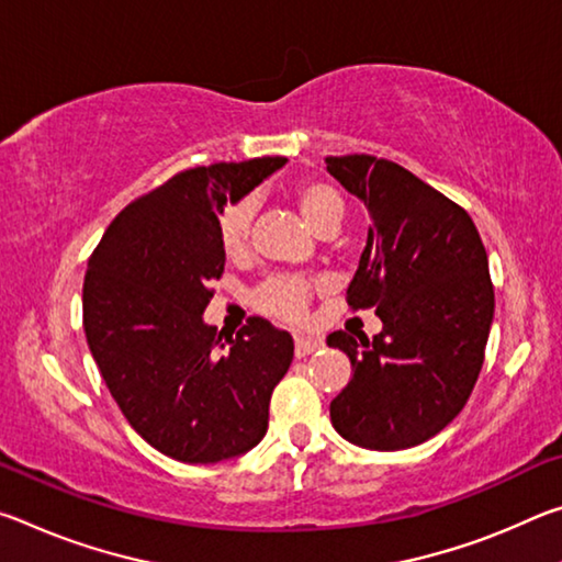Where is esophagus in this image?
<instances>
[{
  "mask_svg": "<svg viewBox=\"0 0 562 562\" xmlns=\"http://www.w3.org/2000/svg\"><path fill=\"white\" fill-rule=\"evenodd\" d=\"M322 347H325V341L317 339V337H307V335L294 337V355H297L300 359L312 355V351H317Z\"/></svg>",
  "mask_w": 562,
  "mask_h": 562,
  "instance_id": "esophagus-1",
  "label": "esophagus"
}]
</instances>
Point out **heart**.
I'll list each match as a JSON object with an SVG mask.
<instances>
[{
	"instance_id": "heart-1",
	"label": "heart",
	"mask_w": 562,
	"mask_h": 562,
	"mask_svg": "<svg viewBox=\"0 0 562 562\" xmlns=\"http://www.w3.org/2000/svg\"><path fill=\"white\" fill-rule=\"evenodd\" d=\"M294 205L300 207L312 231L317 235L325 231H337L345 217V201L335 188L322 183V180H304L294 188ZM250 221H252V205L250 201H237L227 205L221 221H217V235H221V245L227 255L243 250L250 235ZM310 300V284L300 278H272L255 292V307L265 315L278 319H302L304 310H307Z\"/></svg>"
}]
</instances>
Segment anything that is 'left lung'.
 I'll return each instance as SVG.
<instances>
[{"label": "left lung", "instance_id": "1", "mask_svg": "<svg viewBox=\"0 0 562 562\" xmlns=\"http://www.w3.org/2000/svg\"><path fill=\"white\" fill-rule=\"evenodd\" d=\"M327 170L372 221L347 302L382 319L372 341L327 337L355 372L331 426L361 449H412L459 416L479 379L496 307L486 247L461 205L392 160L329 156Z\"/></svg>", "mask_w": 562, "mask_h": 562}]
</instances>
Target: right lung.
Instances as JSON below:
<instances>
[{
	"label": "right lung",
	"mask_w": 562,
	"mask_h": 562,
	"mask_svg": "<svg viewBox=\"0 0 562 562\" xmlns=\"http://www.w3.org/2000/svg\"><path fill=\"white\" fill-rule=\"evenodd\" d=\"M288 158L190 168L109 225L83 280V331L123 416L183 463L235 459L262 441L270 396L294 355L290 331L250 317L237 335L203 312L225 268L217 217Z\"/></svg>",
	"instance_id": "right-lung-1"
}]
</instances>
